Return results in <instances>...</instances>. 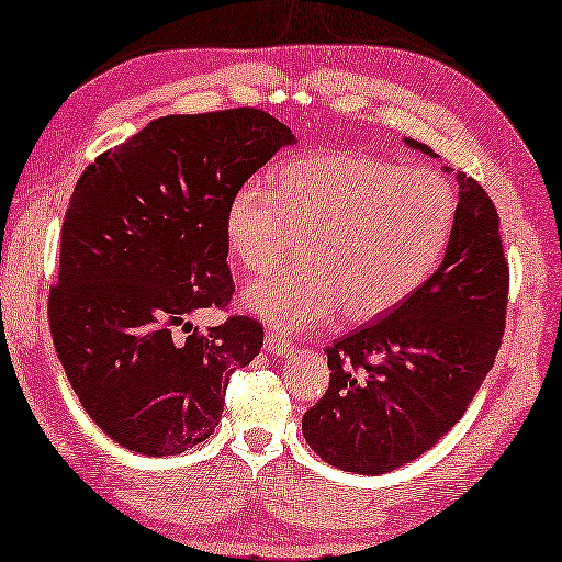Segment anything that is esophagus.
<instances>
[{"mask_svg": "<svg viewBox=\"0 0 562 562\" xmlns=\"http://www.w3.org/2000/svg\"><path fill=\"white\" fill-rule=\"evenodd\" d=\"M263 347H266V351H269V353H276V357H283V353H289L291 341H289V336H283L281 331L269 329V331H266Z\"/></svg>", "mask_w": 562, "mask_h": 562, "instance_id": "1", "label": "esophagus"}]
</instances>
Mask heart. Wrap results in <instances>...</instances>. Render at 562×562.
Here are the masks:
<instances>
[{"label": "heart", "mask_w": 562, "mask_h": 562, "mask_svg": "<svg viewBox=\"0 0 562 562\" xmlns=\"http://www.w3.org/2000/svg\"><path fill=\"white\" fill-rule=\"evenodd\" d=\"M457 213L460 198L442 172L329 150L281 162L271 188H238L226 240L248 273L271 271L296 240V263L244 293L251 314L289 334L339 306L349 322L402 306L445 261Z\"/></svg>", "instance_id": "1"}]
</instances>
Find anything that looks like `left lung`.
<instances>
[{
  "label": "left lung",
  "mask_w": 562,
  "mask_h": 562,
  "mask_svg": "<svg viewBox=\"0 0 562 562\" xmlns=\"http://www.w3.org/2000/svg\"><path fill=\"white\" fill-rule=\"evenodd\" d=\"M457 180L460 213L435 276L402 306L326 347L329 390L301 429L334 468L384 474L417 460L457 425L495 364L510 266L495 203L468 172L457 170Z\"/></svg>",
  "instance_id": "obj_1"
}]
</instances>
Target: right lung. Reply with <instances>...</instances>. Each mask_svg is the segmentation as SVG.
I'll return each instance as SVG.
<instances>
[{
	"label": "right lung",
	"instance_id": "right-lung-1",
	"mask_svg": "<svg viewBox=\"0 0 562 562\" xmlns=\"http://www.w3.org/2000/svg\"><path fill=\"white\" fill-rule=\"evenodd\" d=\"M289 143V127L258 108L168 115L77 180L49 331L85 412L125 450L166 457L209 439L231 374L261 351L251 316L205 331L188 316L228 308L226 205Z\"/></svg>",
	"mask_w": 562,
	"mask_h": 562
}]
</instances>
